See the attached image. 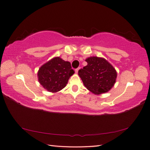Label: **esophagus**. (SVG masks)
Segmentation results:
<instances>
[{"label":"esophagus","mask_w":150,"mask_h":150,"mask_svg":"<svg viewBox=\"0 0 150 150\" xmlns=\"http://www.w3.org/2000/svg\"><path fill=\"white\" fill-rule=\"evenodd\" d=\"M80 68H78V69H76L75 70V72H76V73H78V70H80Z\"/></svg>","instance_id":"34e87169"}]
</instances>
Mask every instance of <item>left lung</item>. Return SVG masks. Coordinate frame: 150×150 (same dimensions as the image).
<instances>
[{
  "label": "left lung",
  "instance_id": "1",
  "mask_svg": "<svg viewBox=\"0 0 150 150\" xmlns=\"http://www.w3.org/2000/svg\"><path fill=\"white\" fill-rule=\"evenodd\" d=\"M86 61L87 65L78 71L84 86L95 95L108 92L116 81L115 68L103 57L93 56Z\"/></svg>",
  "mask_w": 150,
  "mask_h": 150
}]
</instances>
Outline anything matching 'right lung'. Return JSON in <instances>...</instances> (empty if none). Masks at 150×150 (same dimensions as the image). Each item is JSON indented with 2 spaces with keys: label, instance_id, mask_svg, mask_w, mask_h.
I'll return each mask as SVG.
<instances>
[{
  "label": "right lung",
  "instance_id": "add662e5",
  "mask_svg": "<svg viewBox=\"0 0 150 150\" xmlns=\"http://www.w3.org/2000/svg\"><path fill=\"white\" fill-rule=\"evenodd\" d=\"M74 74L71 64L60 57H55L40 67L38 71L39 83L47 91L55 93L65 87Z\"/></svg>",
  "mask_w": 150,
  "mask_h": 150
}]
</instances>
